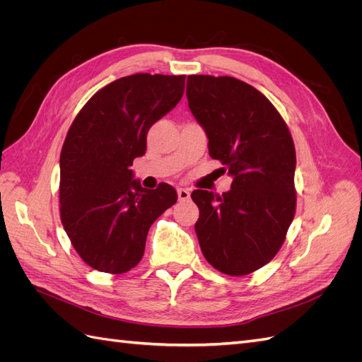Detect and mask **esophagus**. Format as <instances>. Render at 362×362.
<instances>
[{
	"mask_svg": "<svg viewBox=\"0 0 362 362\" xmlns=\"http://www.w3.org/2000/svg\"><path fill=\"white\" fill-rule=\"evenodd\" d=\"M177 193H178V199L180 201H187L190 198V192L187 189H178Z\"/></svg>",
	"mask_w": 362,
	"mask_h": 362,
	"instance_id": "obj_1",
	"label": "esophagus"
}]
</instances>
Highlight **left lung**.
I'll use <instances>...</instances> for the list:
<instances>
[{
    "label": "left lung",
    "mask_w": 362,
    "mask_h": 362,
    "mask_svg": "<svg viewBox=\"0 0 362 362\" xmlns=\"http://www.w3.org/2000/svg\"><path fill=\"white\" fill-rule=\"evenodd\" d=\"M189 108L208 139L210 157L233 178L217 196L194 190V225L205 259L242 276L278 254L296 211V151L287 124L255 87L234 76L189 75Z\"/></svg>",
    "instance_id": "1"
}]
</instances>
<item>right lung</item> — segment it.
Returning a JSON list of instances; mask_svg holds the SVG:
<instances>
[{"label": "right lung", "mask_w": 362, "mask_h": 362, "mask_svg": "<svg viewBox=\"0 0 362 362\" xmlns=\"http://www.w3.org/2000/svg\"><path fill=\"white\" fill-rule=\"evenodd\" d=\"M184 84L185 75L124 76L74 119L60 154V217L76 254L96 270L119 275L136 267L151 225L178 199L166 182L144 189L129 168Z\"/></svg>", "instance_id": "right-lung-1"}]
</instances>
